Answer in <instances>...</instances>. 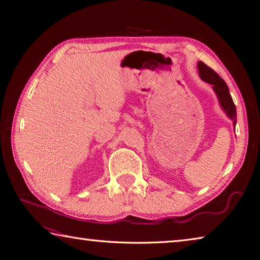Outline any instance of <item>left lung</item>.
Here are the masks:
<instances>
[{
  "label": "left lung",
  "instance_id": "obj_1",
  "mask_svg": "<svg viewBox=\"0 0 260 260\" xmlns=\"http://www.w3.org/2000/svg\"><path fill=\"white\" fill-rule=\"evenodd\" d=\"M199 76L202 80L206 83H209L213 85V89L219 100V104L222 110L227 114V116L233 120L234 127L236 126L237 122V114H236V106H235L231 94H229V89L225 81L216 73L214 70H212L203 62H198L197 64Z\"/></svg>",
  "mask_w": 260,
  "mask_h": 260
}]
</instances>
